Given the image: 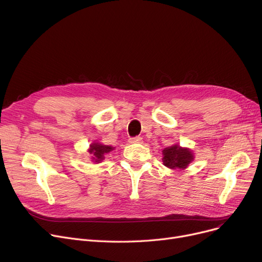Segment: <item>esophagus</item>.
Instances as JSON below:
<instances>
[{
	"label": "esophagus",
	"instance_id": "esophagus-1",
	"mask_svg": "<svg viewBox=\"0 0 262 262\" xmlns=\"http://www.w3.org/2000/svg\"><path fill=\"white\" fill-rule=\"evenodd\" d=\"M129 142L130 143H141L142 142V138H141V137H139V136H137V137H134V138H130Z\"/></svg>",
	"mask_w": 262,
	"mask_h": 262
}]
</instances>
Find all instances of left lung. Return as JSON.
<instances>
[{"instance_id": "left-lung-1", "label": "left lung", "mask_w": 262, "mask_h": 262, "mask_svg": "<svg viewBox=\"0 0 262 262\" xmlns=\"http://www.w3.org/2000/svg\"><path fill=\"white\" fill-rule=\"evenodd\" d=\"M163 164L170 169H185L193 160V155L188 148L173 145L162 150Z\"/></svg>"}]
</instances>
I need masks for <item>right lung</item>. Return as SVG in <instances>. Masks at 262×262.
Listing matches in <instances>:
<instances>
[{
	"label": "right lung",
	"mask_w": 262,
	"mask_h": 262,
	"mask_svg": "<svg viewBox=\"0 0 262 262\" xmlns=\"http://www.w3.org/2000/svg\"><path fill=\"white\" fill-rule=\"evenodd\" d=\"M114 147L109 145H103L100 143H92L90 145L89 152L92 154V159L95 160V162H100L104 159V154L109 153L110 150H113Z\"/></svg>",
	"instance_id": "add662e5"
}]
</instances>
